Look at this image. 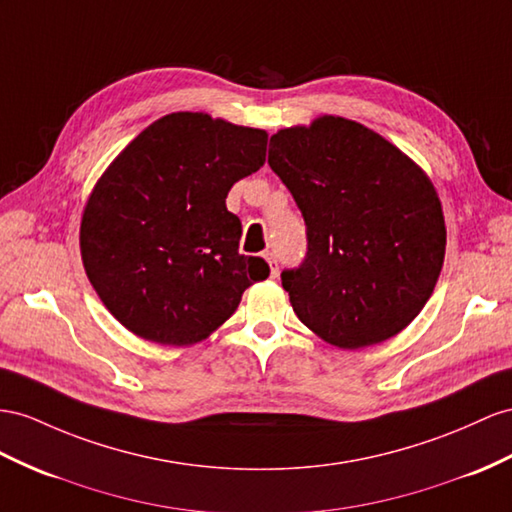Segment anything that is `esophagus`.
I'll return each instance as SVG.
<instances>
[{"instance_id": "34e87169", "label": "esophagus", "mask_w": 512, "mask_h": 512, "mask_svg": "<svg viewBox=\"0 0 512 512\" xmlns=\"http://www.w3.org/2000/svg\"><path fill=\"white\" fill-rule=\"evenodd\" d=\"M264 257L268 259V264H270V277L277 279L279 277V261H277V257H274L272 253H266Z\"/></svg>"}]
</instances>
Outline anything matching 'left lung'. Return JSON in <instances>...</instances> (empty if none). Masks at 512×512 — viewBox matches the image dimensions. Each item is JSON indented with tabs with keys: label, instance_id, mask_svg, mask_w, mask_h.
<instances>
[{
	"label": "left lung",
	"instance_id": "8db88e82",
	"mask_svg": "<svg viewBox=\"0 0 512 512\" xmlns=\"http://www.w3.org/2000/svg\"><path fill=\"white\" fill-rule=\"evenodd\" d=\"M268 164L307 227L303 264L281 272L298 320L344 350L398 335L445 255L441 203L422 168L342 116L277 131Z\"/></svg>",
	"mask_w": 512,
	"mask_h": 512
}]
</instances>
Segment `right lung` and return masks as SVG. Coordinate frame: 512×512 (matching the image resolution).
<instances>
[{"label": "right lung", "mask_w": 512, "mask_h": 512, "mask_svg": "<svg viewBox=\"0 0 512 512\" xmlns=\"http://www.w3.org/2000/svg\"><path fill=\"white\" fill-rule=\"evenodd\" d=\"M264 129L175 112L131 140L97 181L80 246L90 283L134 335L190 346L264 281L261 257L240 255L242 222L227 209L235 181L266 162Z\"/></svg>", "instance_id": "obj_1"}]
</instances>
